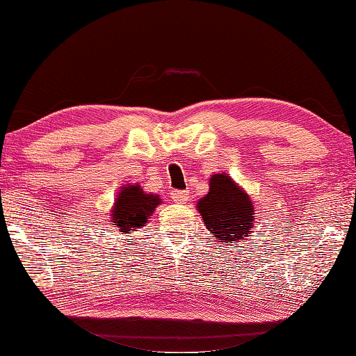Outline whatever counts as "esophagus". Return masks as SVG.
<instances>
[{
  "mask_svg": "<svg viewBox=\"0 0 356 356\" xmlns=\"http://www.w3.org/2000/svg\"><path fill=\"white\" fill-rule=\"evenodd\" d=\"M171 198L174 202H177V204H187L188 198H190V191L188 190L174 191V193L171 195Z\"/></svg>",
  "mask_w": 356,
  "mask_h": 356,
  "instance_id": "esophagus-1",
  "label": "esophagus"
}]
</instances>
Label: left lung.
I'll list each match as a JSON object with an SVG mask.
<instances>
[{"instance_id":"obj_1","label":"left lung","mask_w":356,"mask_h":356,"mask_svg":"<svg viewBox=\"0 0 356 356\" xmlns=\"http://www.w3.org/2000/svg\"><path fill=\"white\" fill-rule=\"evenodd\" d=\"M196 211L216 242L231 245L245 242L252 234L255 223L253 201L227 172L212 174L207 195L196 202Z\"/></svg>"}]
</instances>
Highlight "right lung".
<instances>
[{"label":"right lung","instance_id":"add662e5","mask_svg":"<svg viewBox=\"0 0 356 356\" xmlns=\"http://www.w3.org/2000/svg\"><path fill=\"white\" fill-rule=\"evenodd\" d=\"M160 204V196L144 191L138 182L123 185L118 190L114 206L111 209V227H114L120 234L138 231L145 227L150 216Z\"/></svg>","mask_w":356,"mask_h":356}]
</instances>
